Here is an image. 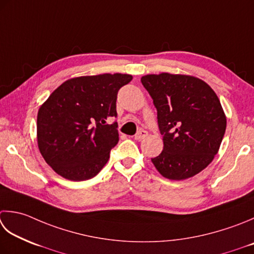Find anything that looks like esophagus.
I'll use <instances>...</instances> for the list:
<instances>
[{
  "label": "esophagus",
  "mask_w": 254,
  "mask_h": 254,
  "mask_svg": "<svg viewBox=\"0 0 254 254\" xmlns=\"http://www.w3.org/2000/svg\"><path fill=\"white\" fill-rule=\"evenodd\" d=\"M147 134L148 133L145 130H140V131H137V133L135 134L134 138H135V140H137V141H141V140H143V138H145L147 136Z\"/></svg>",
  "instance_id": "34e87169"
}]
</instances>
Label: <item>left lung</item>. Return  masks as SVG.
<instances>
[{
	"instance_id": "left-lung-1",
	"label": "left lung",
	"mask_w": 254,
	"mask_h": 254,
	"mask_svg": "<svg viewBox=\"0 0 254 254\" xmlns=\"http://www.w3.org/2000/svg\"><path fill=\"white\" fill-rule=\"evenodd\" d=\"M141 82L157 110L164 148L152 158L164 177L182 181L212 162L225 135L227 119L215 91L186 74H146Z\"/></svg>"
}]
</instances>
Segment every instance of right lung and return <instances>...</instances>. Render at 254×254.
Here are the masks:
<instances>
[{
  "instance_id": "add662e5",
  "label": "right lung",
  "mask_w": 254,
  "mask_h": 254,
  "mask_svg": "<svg viewBox=\"0 0 254 254\" xmlns=\"http://www.w3.org/2000/svg\"><path fill=\"white\" fill-rule=\"evenodd\" d=\"M131 74L103 73L64 81L37 114V143L44 160L58 175L81 182L106 165L119 142L117 96Z\"/></svg>"
}]
</instances>
